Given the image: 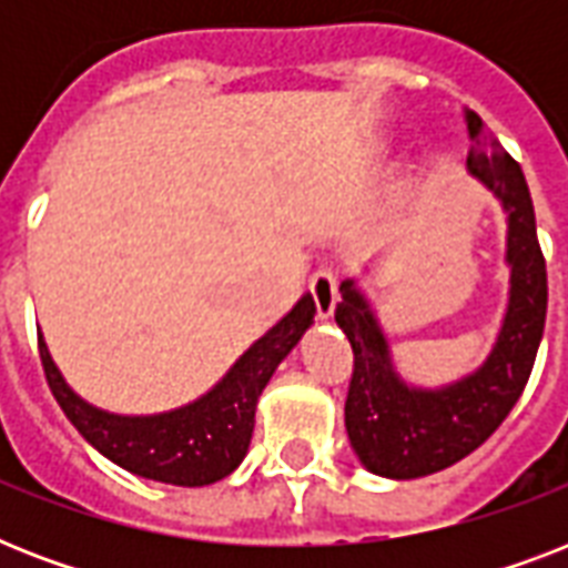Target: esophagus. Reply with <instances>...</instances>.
Segmentation results:
<instances>
[{"label":"esophagus","instance_id":"34e87169","mask_svg":"<svg viewBox=\"0 0 568 568\" xmlns=\"http://www.w3.org/2000/svg\"><path fill=\"white\" fill-rule=\"evenodd\" d=\"M310 294L312 301H315V310H318V318H329L338 301V280L336 274H333V267H318V271L312 274Z\"/></svg>","mask_w":568,"mask_h":568}]
</instances>
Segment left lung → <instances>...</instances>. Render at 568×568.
<instances>
[{"label":"left lung","mask_w":568,"mask_h":568,"mask_svg":"<svg viewBox=\"0 0 568 568\" xmlns=\"http://www.w3.org/2000/svg\"><path fill=\"white\" fill-rule=\"evenodd\" d=\"M475 146L468 171L495 191L507 209L510 306L493 354L471 377L445 388H413L397 377L388 345L368 303L351 280L342 283L336 324L354 347L345 427L356 457L374 475L409 480L454 466L477 450L510 415L534 372L548 310L546 256L519 162L484 132V120L466 109Z\"/></svg>","instance_id":"1"}]
</instances>
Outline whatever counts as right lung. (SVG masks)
I'll return each instance as SVG.
<instances>
[{
	"label": "right lung",
	"instance_id": "add662e5",
	"mask_svg": "<svg viewBox=\"0 0 568 568\" xmlns=\"http://www.w3.org/2000/svg\"><path fill=\"white\" fill-rule=\"evenodd\" d=\"M315 318V301L303 294L274 329H267L230 374L194 404L162 415H111L84 404L67 386L38 336L40 363L58 406L73 427L111 463L159 484L205 486L239 468L250 448L256 400L276 365L283 363Z\"/></svg>",
	"mask_w": 568,
	"mask_h": 568
}]
</instances>
